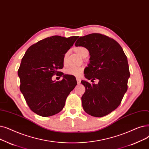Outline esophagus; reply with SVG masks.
Here are the masks:
<instances>
[{
    "label": "esophagus",
    "mask_w": 149,
    "mask_h": 149,
    "mask_svg": "<svg viewBox=\"0 0 149 149\" xmlns=\"http://www.w3.org/2000/svg\"><path fill=\"white\" fill-rule=\"evenodd\" d=\"M76 79H77V83H78V84H80V83H81V79H80V78H79V77H77Z\"/></svg>",
    "instance_id": "34e87169"
}]
</instances>
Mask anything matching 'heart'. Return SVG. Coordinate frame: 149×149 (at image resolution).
Instances as JSON below:
<instances>
[{
    "label": "heart",
    "mask_w": 149,
    "mask_h": 149,
    "mask_svg": "<svg viewBox=\"0 0 149 149\" xmlns=\"http://www.w3.org/2000/svg\"><path fill=\"white\" fill-rule=\"evenodd\" d=\"M74 50L76 53L78 54L80 56H81L83 58L86 57L89 54L88 50L85 47H82V46L77 47L74 48ZM68 55V52H66L64 55V61H66ZM83 68H81V67H70L65 70V72L67 75H74V76H80L83 72Z\"/></svg>",
    "instance_id": "1"
}]
</instances>
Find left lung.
Segmentation results:
<instances>
[{
	"label": "left lung",
	"instance_id": "8db88e82",
	"mask_svg": "<svg viewBox=\"0 0 149 149\" xmlns=\"http://www.w3.org/2000/svg\"><path fill=\"white\" fill-rule=\"evenodd\" d=\"M75 46L89 52V64L84 72L86 78L99 80L98 84L81 81L85 87L83 108L91 116L103 117L119 106L127 92L130 75L127 56L117 41L100 33L80 37Z\"/></svg>",
	"mask_w": 149,
	"mask_h": 149
}]
</instances>
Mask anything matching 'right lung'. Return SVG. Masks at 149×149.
<instances>
[{"label": "right lung", "mask_w": 149, "mask_h": 149, "mask_svg": "<svg viewBox=\"0 0 149 149\" xmlns=\"http://www.w3.org/2000/svg\"><path fill=\"white\" fill-rule=\"evenodd\" d=\"M78 36L47 37L27 49L18 69L20 90L31 110L42 117L60 112L69 93L77 85L74 77L59 70L64 65V55L73 46ZM55 74L63 76L55 82Z\"/></svg>", "instance_id": "add662e5"}]
</instances>
